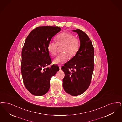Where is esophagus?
<instances>
[{"instance_id":"34e87169","label":"esophagus","mask_w":122,"mask_h":122,"mask_svg":"<svg viewBox=\"0 0 122 122\" xmlns=\"http://www.w3.org/2000/svg\"><path fill=\"white\" fill-rule=\"evenodd\" d=\"M59 69H60V70H61V66H59Z\"/></svg>"}]
</instances>
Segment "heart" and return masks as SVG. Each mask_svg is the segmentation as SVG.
Returning <instances> with one entry per match:
<instances>
[{"label": "heart", "instance_id": "1", "mask_svg": "<svg viewBox=\"0 0 122 122\" xmlns=\"http://www.w3.org/2000/svg\"><path fill=\"white\" fill-rule=\"evenodd\" d=\"M57 43L50 41L48 43V52L52 56H55L56 52L58 46H63L61 52L54 59L53 63L55 64H61L65 63L69 58V55L74 56L78 51L80 46L79 39L74 36L71 33L63 32L60 33L56 37Z\"/></svg>", "mask_w": 122, "mask_h": 122}]
</instances>
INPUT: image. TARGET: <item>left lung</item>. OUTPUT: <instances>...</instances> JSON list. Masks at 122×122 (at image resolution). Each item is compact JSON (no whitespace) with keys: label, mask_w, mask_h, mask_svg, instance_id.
Listing matches in <instances>:
<instances>
[{"label":"left lung","mask_w":122,"mask_h":122,"mask_svg":"<svg viewBox=\"0 0 122 122\" xmlns=\"http://www.w3.org/2000/svg\"><path fill=\"white\" fill-rule=\"evenodd\" d=\"M80 49L72 59L65 64L61 69L65 73L63 79L64 89L72 96L81 95L90 86L94 69V50L88 36L77 29Z\"/></svg>","instance_id":"left-lung-1"}]
</instances>
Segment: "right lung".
<instances>
[{"label": "right lung", "instance_id": "add662e5", "mask_svg": "<svg viewBox=\"0 0 122 122\" xmlns=\"http://www.w3.org/2000/svg\"><path fill=\"white\" fill-rule=\"evenodd\" d=\"M61 30L56 26L38 27L29 34L22 50L21 74L24 84L32 94L42 96L50 87L51 77L59 70L52 65L47 49L51 39Z\"/></svg>", "mask_w": 122, "mask_h": 122}]
</instances>
